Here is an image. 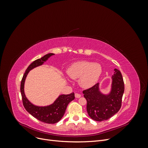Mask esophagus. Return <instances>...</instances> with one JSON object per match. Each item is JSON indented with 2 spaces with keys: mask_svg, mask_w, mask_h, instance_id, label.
<instances>
[{
  "mask_svg": "<svg viewBox=\"0 0 148 148\" xmlns=\"http://www.w3.org/2000/svg\"><path fill=\"white\" fill-rule=\"evenodd\" d=\"M75 97H77V98H79L80 97L82 96V95H80V94H78V93H75Z\"/></svg>",
  "mask_w": 148,
  "mask_h": 148,
  "instance_id": "1",
  "label": "esophagus"
}]
</instances>
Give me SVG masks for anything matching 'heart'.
<instances>
[{"label":"heart","mask_w":148,"mask_h":148,"mask_svg":"<svg viewBox=\"0 0 148 148\" xmlns=\"http://www.w3.org/2000/svg\"><path fill=\"white\" fill-rule=\"evenodd\" d=\"M102 72L101 64L89 61H80L71 65L67 70V74L73 79H79L83 88H89L95 84Z\"/></svg>","instance_id":"b5f03b06"}]
</instances>
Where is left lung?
Listing matches in <instances>:
<instances>
[{"label": "left lung", "mask_w": 148, "mask_h": 148, "mask_svg": "<svg viewBox=\"0 0 148 148\" xmlns=\"http://www.w3.org/2000/svg\"><path fill=\"white\" fill-rule=\"evenodd\" d=\"M114 71L112 77L111 91L109 95L101 92L99 83L83 91L87 101L88 114L92 120L97 122L110 119L118 112L122 106L124 82L120 71L116 69Z\"/></svg>", "instance_id": "obj_1"}]
</instances>
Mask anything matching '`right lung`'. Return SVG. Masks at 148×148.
<instances>
[{
  "label": "right lung",
  "mask_w": 148,
  "mask_h": 148,
  "mask_svg": "<svg viewBox=\"0 0 148 148\" xmlns=\"http://www.w3.org/2000/svg\"><path fill=\"white\" fill-rule=\"evenodd\" d=\"M53 55H54V53H48L41 57V59H38L33 62L24 73L20 85V91L23 104L26 111L41 122L49 124L56 123L63 117L67 106L75 99V94L72 92L70 95H60L52 104L44 107H39L33 105L26 98L24 92V84L26 77L29 71L35 67L42 65L44 62H46L49 57Z\"/></svg>",
  "instance_id": "right-lung-1"
}]
</instances>
